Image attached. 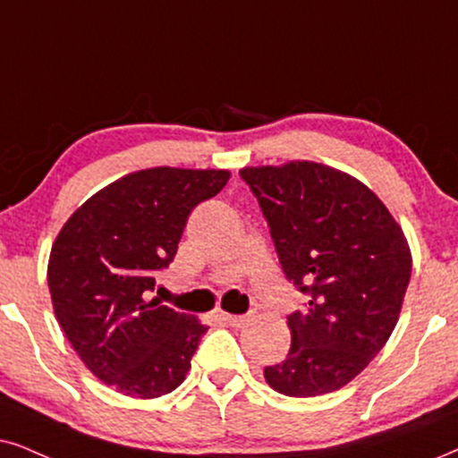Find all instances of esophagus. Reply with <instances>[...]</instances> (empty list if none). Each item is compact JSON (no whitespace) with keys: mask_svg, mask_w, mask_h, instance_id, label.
I'll list each match as a JSON object with an SVG mask.
<instances>
[{"mask_svg":"<svg viewBox=\"0 0 458 458\" xmlns=\"http://www.w3.org/2000/svg\"><path fill=\"white\" fill-rule=\"evenodd\" d=\"M222 319L233 327H245L251 321H256V315H253V312H249V315H228V312H224Z\"/></svg>","mask_w":458,"mask_h":458,"instance_id":"34e87169","label":"esophagus"}]
</instances>
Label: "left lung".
I'll return each mask as SVG.
<instances>
[{
    "label": "left lung",
    "mask_w": 458,
    "mask_h": 458,
    "mask_svg": "<svg viewBox=\"0 0 458 458\" xmlns=\"http://www.w3.org/2000/svg\"><path fill=\"white\" fill-rule=\"evenodd\" d=\"M258 196L283 272L306 310L287 317L292 346L264 369L289 397L338 391L366 369L397 326L412 253L385 202L349 173L310 160L241 169Z\"/></svg>",
    "instance_id": "obj_1"
}]
</instances>
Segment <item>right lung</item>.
Returning <instances> with one entry per match:
<instances>
[{
	"mask_svg": "<svg viewBox=\"0 0 458 458\" xmlns=\"http://www.w3.org/2000/svg\"><path fill=\"white\" fill-rule=\"evenodd\" d=\"M228 179L225 169L129 173L78 207L52 242L56 321L84 366L123 395L154 399L186 380L209 327L148 292L175 258L190 213Z\"/></svg>",
	"mask_w": 458,
	"mask_h": 458,
	"instance_id": "right-lung-1",
	"label": "right lung"
}]
</instances>
